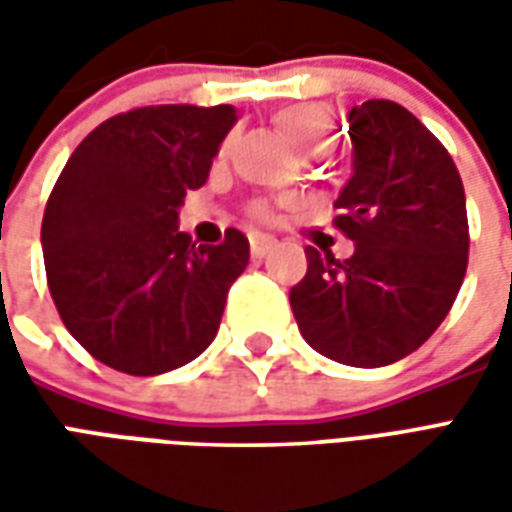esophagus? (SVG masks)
<instances>
[{
	"label": "esophagus",
	"instance_id": "34e87169",
	"mask_svg": "<svg viewBox=\"0 0 512 512\" xmlns=\"http://www.w3.org/2000/svg\"><path fill=\"white\" fill-rule=\"evenodd\" d=\"M274 238L266 233H252L249 235V252H252V257H263L268 255V249H274Z\"/></svg>",
	"mask_w": 512,
	"mask_h": 512
}]
</instances>
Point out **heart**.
Masks as SVG:
<instances>
[{
  "label": "heart",
  "instance_id": "b5f03b06",
  "mask_svg": "<svg viewBox=\"0 0 512 512\" xmlns=\"http://www.w3.org/2000/svg\"><path fill=\"white\" fill-rule=\"evenodd\" d=\"M277 123L301 156H312V153L318 156L334 142V117L321 104H299L282 109L277 115ZM252 211L260 219H266L271 213L266 202H257Z\"/></svg>",
  "mask_w": 512,
  "mask_h": 512
}]
</instances>
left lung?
I'll return each instance as SVG.
<instances>
[{
  "label": "left lung",
  "mask_w": 512,
  "mask_h": 512,
  "mask_svg": "<svg viewBox=\"0 0 512 512\" xmlns=\"http://www.w3.org/2000/svg\"><path fill=\"white\" fill-rule=\"evenodd\" d=\"M354 175L334 224L356 244L348 260L307 246V274L290 290L301 337L340 365L384 367L447 318L469 263L466 194L455 161L395 101L348 115Z\"/></svg>",
  "instance_id": "8db88e82"
}]
</instances>
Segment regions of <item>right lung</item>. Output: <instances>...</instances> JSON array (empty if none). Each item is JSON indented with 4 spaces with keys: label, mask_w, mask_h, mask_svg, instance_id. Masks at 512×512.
Here are the masks:
<instances>
[{
    "label": "right lung",
    "mask_w": 512,
    "mask_h": 512,
    "mask_svg": "<svg viewBox=\"0 0 512 512\" xmlns=\"http://www.w3.org/2000/svg\"><path fill=\"white\" fill-rule=\"evenodd\" d=\"M235 120L230 104L131 109L84 136L60 172L40 227L46 277L65 329L98 362L158 376L213 343L249 241L230 227L197 246L178 208Z\"/></svg>",
    "instance_id": "1"
}]
</instances>
